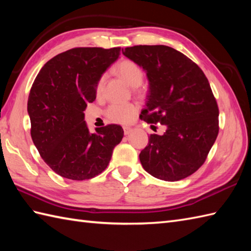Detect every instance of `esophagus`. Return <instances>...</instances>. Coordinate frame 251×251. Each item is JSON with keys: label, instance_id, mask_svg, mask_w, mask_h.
<instances>
[{"label": "esophagus", "instance_id": "obj_1", "mask_svg": "<svg viewBox=\"0 0 251 251\" xmlns=\"http://www.w3.org/2000/svg\"><path fill=\"white\" fill-rule=\"evenodd\" d=\"M130 132H131L130 127H124V134L125 135H129Z\"/></svg>", "mask_w": 251, "mask_h": 251}]
</instances>
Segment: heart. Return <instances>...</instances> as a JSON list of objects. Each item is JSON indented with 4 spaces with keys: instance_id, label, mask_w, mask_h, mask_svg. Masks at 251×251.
<instances>
[{
    "instance_id": "heart-1",
    "label": "heart",
    "mask_w": 251,
    "mask_h": 251,
    "mask_svg": "<svg viewBox=\"0 0 251 251\" xmlns=\"http://www.w3.org/2000/svg\"><path fill=\"white\" fill-rule=\"evenodd\" d=\"M114 72L117 76H120L123 81L127 83L131 87H138L142 83L143 72L141 68L136 62L125 59L119 62L114 69ZM104 77H101L98 82L97 92L101 93L103 88ZM138 112V106L134 103H112L108 110V115L111 121L120 124H128L134 120L135 115Z\"/></svg>"
}]
</instances>
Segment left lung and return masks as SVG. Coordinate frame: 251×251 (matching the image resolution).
Listing matches in <instances>:
<instances>
[{
    "label": "left lung",
    "mask_w": 251,
    "mask_h": 251,
    "mask_svg": "<svg viewBox=\"0 0 251 251\" xmlns=\"http://www.w3.org/2000/svg\"><path fill=\"white\" fill-rule=\"evenodd\" d=\"M123 55L147 73L149 95L140 119L166 126L151 135L139 154L153 177L178 181L194 174L219 132V110L204 72L182 52L165 45L122 49Z\"/></svg>",
    "instance_id": "left-lung-1"
}]
</instances>
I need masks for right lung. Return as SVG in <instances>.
I'll use <instances>...</instances> for the list:
<instances>
[{"instance_id":"right-lung-1","label":"right lung","mask_w":251,"mask_h":251,"mask_svg":"<svg viewBox=\"0 0 251 251\" xmlns=\"http://www.w3.org/2000/svg\"><path fill=\"white\" fill-rule=\"evenodd\" d=\"M120 47H78L51 58L37 74L28 99L31 137L44 162L63 178L90 179L109 165L124 136L120 125L90 134L84 110Z\"/></svg>"}]
</instances>
